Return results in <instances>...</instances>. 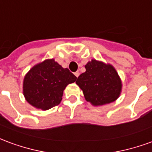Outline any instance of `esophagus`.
Wrapping results in <instances>:
<instances>
[{
  "mask_svg": "<svg viewBox=\"0 0 152 152\" xmlns=\"http://www.w3.org/2000/svg\"><path fill=\"white\" fill-rule=\"evenodd\" d=\"M79 75H80L79 72H75V76H76V77H78V76H79Z\"/></svg>",
  "mask_w": 152,
  "mask_h": 152,
  "instance_id": "1",
  "label": "esophagus"
}]
</instances>
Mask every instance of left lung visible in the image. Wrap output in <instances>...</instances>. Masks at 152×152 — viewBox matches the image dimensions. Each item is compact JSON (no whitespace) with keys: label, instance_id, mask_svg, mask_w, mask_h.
<instances>
[{"label":"left lung","instance_id":"1","mask_svg":"<svg viewBox=\"0 0 152 152\" xmlns=\"http://www.w3.org/2000/svg\"><path fill=\"white\" fill-rule=\"evenodd\" d=\"M86 69L76 83L83 90L86 101L94 106H101L117 99L122 85L112 65L94 59L86 64Z\"/></svg>","mask_w":152,"mask_h":152}]
</instances>
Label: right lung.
Segmentation results:
<instances>
[{
    "mask_svg": "<svg viewBox=\"0 0 152 152\" xmlns=\"http://www.w3.org/2000/svg\"><path fill=\"white\" fill-rule=\"evenodd\" d=\"M76 80V76L67 68L53 59H47L25 76L23 94L31 106L45 111L58 105L66 86Z\"/></svg>",
    "mask_w": 152,
    "mask_h": 152,
    "instance_id": "1",
    "label": "right lung"
}]
</instances>
